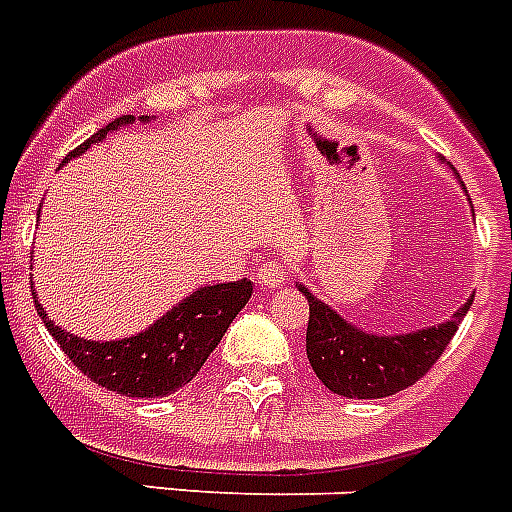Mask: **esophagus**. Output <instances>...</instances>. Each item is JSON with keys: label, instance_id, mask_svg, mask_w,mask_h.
Returning a JSON list of instances; mask_svg holds the SVG:
<instances>
[{"label": "esophagus", "instance_id": "esophagus-1", "mask_svg": "<svg viewBox=\"0 0 512 512\" xmlns=\"http://www.w3.org/2000/svg\"><path fill=\"white\" fill-rule=\"evenodd\" d=\"M286 281H289V268L281 260H268V263H263L260 270H257V283L265 291L281 289V286H286Z\"/></svg>", "mask_w": 512, "mask_h": 512}]
</instances>
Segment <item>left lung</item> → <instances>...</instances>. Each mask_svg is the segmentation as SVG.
Listing matches in <instances>:
<instances>
[{
    "label": "left lung",
    "instance_id": "8db88e82",
    "mask_svg": "<svg viewBox=\"0 0 512 512\" xmlns=\"http://www.w3.org/2000/svg\"><path fill=\"white\" fill-rule=\"evenodd\" d=\"M299 291L309 302L307 359L320 382L343 398H385L422 380L455 336L474 296L450 320L411 333L375 336L343 320L307 286Z\"/></svg>",
    "mask_w": 512,
    "mask_h": 512
}]
</instances>
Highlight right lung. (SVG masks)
<instances>
[{
	"label": "right lung",
	"instance_id": "add662e5",
	"mask_svg": "<svg viewBox=\"0 0 512 512\" xmlns=\"http://www.w3.org/2000/svg\"><path fill=\"white\" fill-rule=\"evenodd\" d=\"M140 122H150V117H140ZM135 124V117H119L109 122L103 130L85 140L64 158L62 166L75 156H83L93 143H101L109 132L119 127ZM33 289V281H30ZM252 296V281L242 278L234 283H216L200 286L182 302L171 307L163 317H158L150 328L140 330L137 336L122 341H88L62 330L54 320H49L44 307L38 304V294L33 289L38 317L44 320L59 349L70 356L83 375L114 393L130 398H161L174 390L184 388L200 372L208 356L213 354L223 333L229 330L231 320L244 309Z\"/></svg>",
	"mask_w": 512,
	"mask_h": 512
}]
</instances>
